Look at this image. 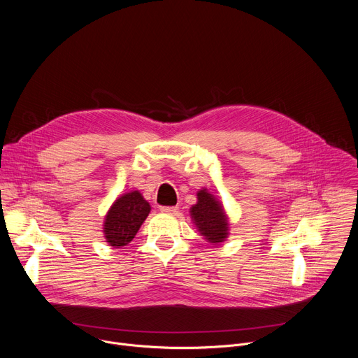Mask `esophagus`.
<instances>
[{"mask_svg": "<svg viewBox=\"0 0 358 358\" xmlns=\"http://www.w3.org/2000/svg\"><path fill=\"white\" fill-rule=\"evenodd\" d=\"M160 211L166 214H176L178 211V207H160Z\"/></svg>", "mask_w": 358, "mask_h": 358, "instance_id": "esophagus-1", "label": "esophagus"}]
</instances>
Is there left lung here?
Returning a JSON list of instances; mask_svg holds the SVG:
<instances>
[{
    "mask_svg": "<svg viewBox=\"0 0 358 358\" xmlns=\"http://www.w3.org/2000/svg\"><path fill=\"white\" fill-rule=\"evenodd\" d=\"M189 215L198 232L210 243L218 245L229 235V222L222 203L207 188L196 192V203L189 208Z\"/></svg>",
    "mask_w": 358,
    "mask_h": 358,
    "instance_id": "obj_1",
    "label": "left lung"
}]
</instances>
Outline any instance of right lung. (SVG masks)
I'll return each mask as SVG.
<instances>
[{"instance_id": "add662e5", "label": "right lung", "mask_w": 358, "mask_h": 358, "mask_svg": "<svg viewBox=\"0 0 358 358\" xmlns=\"http://www.w3.org/2000/svg\"><path fill=\"white\" fill-rule=\"evenodd\" d=\"M150 211V203L140 191L136 189L120 195L105 217L103 235L106 242L116 249L130 243Z\"/></svg>"}]
</instances>
